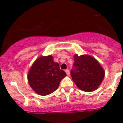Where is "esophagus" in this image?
I'll return each instance as SVG.
<instances>
[{"mask_svg": "<svg viewBox=\"0 0 123 123\" xmlns=\"http://www.w3.org/2000/svg\"><path fill=\"white\" fill-rule=\"evenodd\" d=\"M66 74H67V75H68V76H69L70 75V71H69V70H68V69H67L66 70Z\"/></svg>", "mask_w": 123, "mask_h": 123, "instance_id": "1", "label": "esophagus"}]
</instances>
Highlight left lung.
Listing matches in <instances>:
<instances>
[{
  "label": "left lung",
  "instance_id": "1",
  "mask_svg": "<svg viewBox=\"0 0 123 123\" xmlns=\"http://www.w3.org/2000/svg\"><path fill=\"white\" fill-rule=\"evenodd\" d=\"M74 69L71 71L73 81L79 89L92 92L99 88L105 76V71L99 61L88 55L74 56Z\"/></svg>",
  "mask_w": 123,
  "mask_h": 123
}]
</instances>
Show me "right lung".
I'll return each instance as SVG.
<instances>
[{"label":"right lung","instance_id":"1","mask_svg":"<svg viewBox=\"0 0 123 123\" xmlns=\"http://www.w3.org/2000/svg\"><path fill=\"white\" fill-rule=\"evenodd\" d=\"M66 73L59 68V64L53 61L51 55L42 56L34 61L27 74L31 88L38 94L46 96L58 88Z\"/></svg>","mask_w":123,"mask_h":123}]
</instances>
